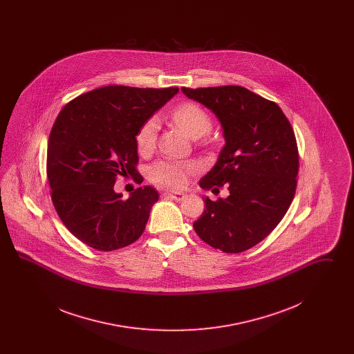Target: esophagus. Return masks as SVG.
<instances>
[{
	"instance_id": "esophagus-1",
	"label": "esophagus",
	"mask_w": 354,
	"mask_h": 354,
	"mask_svg": "<svg viewBox=\"0 0 354 354\" xmlns=\"http://www.w3.org/2000/svg\"><path fill=\"white\" fill-rule=\"evenodd\" d=\"M165 195L175 202H182L185 199V194L183 192H165Z\"/></svg>"
}]
</instances>
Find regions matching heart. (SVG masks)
I'll return each mask as SVG.
<instances>
[{
    "mask_svg": "<svg viewBox=\"0 0 354 354\" xmlns=\"http://www.w3.org/2000/svg\"><path fill=\"white\" fill-rule=\"evenodd\" d=\"M172 122L192 139H198L211 130L212 120L202 106L194 102H185L171 111ZM158 120H146L136 133V147L139 152L146 153L153 150L158 135ZM195 171V166L174 159H159L149 169V179L155 185L169 188H179L185 185L189 174Z\"/></svg>",
    "mask_w": 354,
    "mask_h": 354,
    "instance_id": "1",
    "label": "heart"
}]
</instances>
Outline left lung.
<instances>
[{"label": "left lung", "instance_id": "8db88e82", "mask_svg": "<svg viewBox=\"0 0 354 354\" xmlns=\"http://www.w3.org/2000/svg\"><path fill=\"white\" fill-rule=\"evenodd\" d=\"M182 91L216 115L225 139L216 165L199 185L216 191L225 185L230 195L216 202L204 198L205 209L194 230L223 252L247 251L270 235L293 201L299 172L293 129L274 102L245 87Z\"/></svg>", "mask_w": 354, "mask_h": 354}]
</instances>
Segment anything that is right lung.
<instances>
[{"label":"right lung","mask_w":354,"mask_h":354,"mask_svg":"<svg viewBox=\"0 0 354 354\" xmlns=\"http://www.w3.org/2000/svg\"><path fill=\"white\" fill-rule=\"evenodd\" d=\"M178 87L104 86L68 102L51 129V201L68 231L98 251L127 247L143 234L159 194L139 187L123 199L118 176H139L136 133L178 94Z\"/></svg>","instance_id":"1"}]
</instances>
